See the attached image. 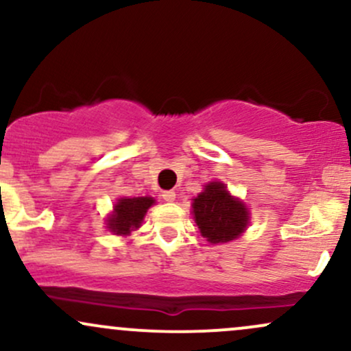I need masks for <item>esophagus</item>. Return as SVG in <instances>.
I'll return each mask as SVG.
<instances>
[{
    "mask_svg": "<svg viewBox=\"0 0 351 351\" xmlns=\"http://www.w3.org/2000/svg\"><path fill=\"white\" fill-rule=\"evenodd\" d=\"M163 199L167 201V203H173V201L176 199V193L173 191V189H168V191H163Z\"/></svg>",
    "mask_w": 351,
    "mask_h": 351,
    "instance_id": "34e87169",
    "label": "esophagus"
}]
</instances>
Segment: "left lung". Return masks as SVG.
<instances>
[{
    "instance_id": "8db88e82",
    "label": "left lung",
    "mask_w": 351,
    "mask_h": 351,
    "mask_svg": "<svg viewBox=\"0 0 351 351\" xmlns=\"http://www.w3.org/2000/svg\"><path fill=\"white\" fill-rule=\"evenodd\" d=\"M193 217L208 243H229L247 228L249 209L228 191L224 183L211 181L193 199Z\"/></svg>"
}]
</instances>
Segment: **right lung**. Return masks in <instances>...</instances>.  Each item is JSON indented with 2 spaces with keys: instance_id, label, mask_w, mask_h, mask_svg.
<instances>
[{
  "instance_id": "1",
  "label": "right lung",
  "mask_w": 351,
  "mask_h": 351,
  "mask_svg": "<svg viewBox=\"0 0 351 351\" xmlns=\"http://www.w3.org/2000/svg\"><path fill=\"white\" fill-rule=\"evenodd\" d=\"M155 203L152 196L117 199L114 211L107 217L108 231L117 236H128L132 231L142 226V221L148 208Z\"/></svg>"
}]
</instances>
